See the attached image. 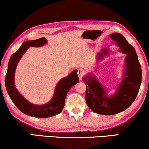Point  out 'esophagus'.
Listing matches in <instances>:
<instances>
[{"instance_id":"esophagus-1","label":"esophagus","mask_w":149,"mask_h":149,"mask_svg":"<svg viewBox=\"0 0 149 149\" xmlns=\"http://www.w3.org/2000/svg\"><path fill=\"white\" fill-rule=\"evenodd\" d=\"M84 74H85V71H84L83 69H79L78 70V75L79 76V78H80V80H82V78H83Z\"/></svg>"}]
</instances>
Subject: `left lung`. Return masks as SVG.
Masks as SVG:
<instances>
[{
  "instance_id": "left-lung-1",
  "label": "left lung",
  "mask_w": 149,
  "mask_h": 149,
  "mask_svg": "<svg viewBox=\"0 0 149 149\" xmlns=\"http://www.w3.org/2000/svg\"><path fill=\"white\" fill-rule=\"evenodd\" d=\"M110 38L118 45L120 51L127 54L124 78L115 95L107 96L95 77L88 76L82 78L86 86L85 98L88 108L96 113L105 116L117 114L129 108L136 98L142 82V69L133 47L120 33H112ZM107 54V49H102L98 58Z\"/></svg>"
}]
</instances>
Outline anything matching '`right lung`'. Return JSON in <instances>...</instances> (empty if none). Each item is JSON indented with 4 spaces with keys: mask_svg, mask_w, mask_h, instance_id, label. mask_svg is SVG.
Segmentation results:
<instances>
[{
    "mask_svg": "<svg viewBox=\"0 0 149 149\" xmlns=\"http://www.w3.org/2000/svg\"><path fill=\"white\" fill-rule=\"evenodd\" d=\"M45 43H47L45 38H40L34 40H27L22 43L21 47L11 56L5 76V86L12 101L20 111L35 118H49L59 114L65 106V97L68 91L74 84L79 82L77 74L78 71H73L68 76L62 79L58 82L52 100L47 104L41 106L31 104L18 93L14 85V73L17 64L29 47H40Z\"/></svg>",
    "mask_w": 149,
    "mask_h": 149,
    "instance_id": "right-lung-1",
    "label": "right lung"
}]
</instances>
